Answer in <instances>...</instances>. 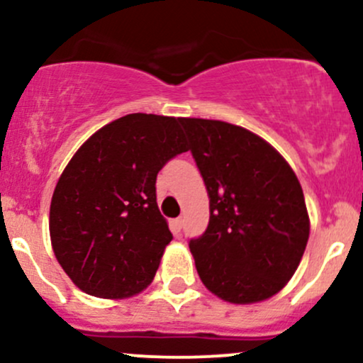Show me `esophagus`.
I'll return each mask as SVG.
<instances>
[{"mask_svg": "<svg viewBox=\"0 0 363 363\" xmlns=\"http://www.w3.org/2000/svg\"><path fill=\"white\" fill-rule=\"evenodd\" d=\"M182 225H184V218H182V216H179V218L172 220V232H174V234H176V235L181 234Z\"/></svg>", "mask_w": 363, "mask_h": 363, "instance_id": "1", "label": "esophagus"}]
</instances>
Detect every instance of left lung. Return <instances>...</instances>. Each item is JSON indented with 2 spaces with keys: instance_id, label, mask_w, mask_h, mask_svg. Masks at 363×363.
<instances>
[{
  "instance_id": "8db88e82",
  "label": "left lung",
  "mask_w": 363,
  "mask_h": 363,
  "mask_svg": "<svg viewBox=\"0 0 363 363\" xmlns=\"http://www.w3.org/2000/svg\"><path fill=\"white\" fill-rule=\"evenodd\" d=\"M210 196L205 234L189 240L199 278L232 303L278 294L309 240L301 182L272 145L223 121L182 118Z\"/></svg>"
}]
</instances>
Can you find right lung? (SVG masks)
Returning a JSON list of instances; mask_svg holds the SVG:
<instances>
[{"instance_id":"obj_1","label":"right lung","mask_w":363,"mask_h":363,"mask_svg":"<svg viewBox=\"0 0 363 363\" xmlns=\"http://www.w3.org/2000/svg\"><path fill=\"white\" fill-rule=\"evenodd\" d=\"M181 118L128 114L78 148L54 189L49 232L78 289L126 298L147 289L172 240L157 205V174L187 152Z\"/></svg>"}]
</instances>
